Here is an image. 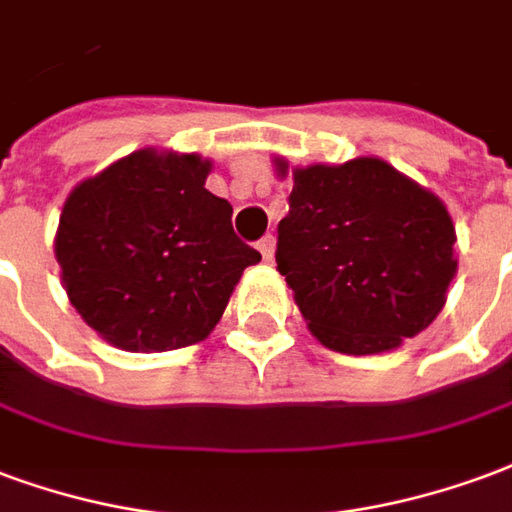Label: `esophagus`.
Here are the masks:
<instances>
[{
    "instance_id": "obj_1",
    "label": "esophagus",
    "mask_w": 512,
    "mask_h": 512,
    "mask_svg": "<svg viewBox=\"0 0 512 512\" xmlns=\"http://www.w3.org/2000/svg\"><path fill=\"white\" fill-rule=\"evenodd\" d=\"M259 253L264 256V261H272V256H275V237H261Z\"/></svg>"
}]
</instances>
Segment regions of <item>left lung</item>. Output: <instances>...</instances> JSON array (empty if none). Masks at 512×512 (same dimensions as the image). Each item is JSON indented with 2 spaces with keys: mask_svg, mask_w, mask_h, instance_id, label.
Listing matches in <instances>:
<instances>
[{
  "mask_svg": "<svg viewBox=\"0 0 512 512\" xmlns=\"http://www.w3.org/2000/svg\"><path fill=\"white\" fill-rule=\"evenodd\" d=\"M292 174L275 261L311 333L335 352L379 354L434 322L458 264L445 204L379 158Z\"/></svg>",
  "mask_w": 512,
  "mask_h": 512,
  "instance_id": "left-lung-1",
  "label": "left lung"
}]
</instances>
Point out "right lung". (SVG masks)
I'll return each instance as SVG.
<instances>
[{"label":"right lung","mask_w":512,"mask_h":512,"mask_svg":"<svg viewBox=\"0 0 512 512\" xmlns=\"http://www.w3.org/2000/svg\"><path fill=\"white\" fill-rule=\"evenodd\" d=\"M199 155L141 149L81 182L59 218L57 261L81 319L119 349L169 352L215 330L261 253L231 204L204 188Z\"/></svg>","instance_id":"add662e5"}]
</instances>
